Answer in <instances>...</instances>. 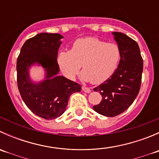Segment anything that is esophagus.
Segmentation results:
<instances>
[{
	"instance_id": "esophagus-1",
	"label": "esophagus",
	"mask_w": 159,
	"mask_h": 159,
	"mask_svg": "<svg viewBox=\"0 0 159 159\" xmlns=\"http://www.w3.org/2000/svg\"><path fill=\"white\" fill-rule=\"evenodd\" d=\"M82 91H84V92H86V93H90V92H91V89H90L89 88L84 87V86H83V87H82Z\"/></svg>"
}]
</instances>
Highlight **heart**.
Instances as JSON below:
<instances>
[{
    "mask_svg": "<svg viewBox=\"0 0 159 159\" xmlns=\"http://www.w3.org/2000/svg\"><path fill=\"white\" fill-rule=\"evenodd\" d=\"M121 56L118 44L88 37L76 40L70 51H61L57 63L68 79H74L82 65V79L93 84H101L116 71Z\"/></svg>",
    "mask_w": 159,
    "mask_h": 159,
    "instance_id": "heart-1",
    "label": "heart"
}]
</instances>
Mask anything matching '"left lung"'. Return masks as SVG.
Masks as SVG:
<instances>
[{"mask_svg": "<svg viewBox=\"0 0 159 159\" xmlns=\"http://www.w3.org/2000/svg\"><path fill=\"white\" fill-rule=\"evenodd\" d=\"M121 50L119 65L107 81L94 88L102 100L93 109L100 115L114 117L124 112L139 94L143 71V60L136 41L121 32H112Z\"/></svg>", "mask_w": 159, "mask_h": 159, "instance_id": "left-lung-1", "label": "left lung"}]
</instances>
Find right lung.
Returning a JSON list of instances; mask_svg holds the SVG:
<instances>
[{
	"mask_svg": "<svg viewBox=\"0 0 159 159\" xmlns=\"http://www.w3.org/2000/svg\"><path fill=\"white\" fill-rule=\"evenodd\" d=\"M63 38L59 34H38L25 41L17 61V87L24 102L34 114L48 120L60 117L70 96L81 90L78 83L58 75L57 51ZM34 64L46 72L39 83L30 77V68Z\"/></svg>",
	"mask_w": 159,
	"mask_h": 159,
	"instance_id": "obj_1",
	"label": "right lung"
}]
</instances>
